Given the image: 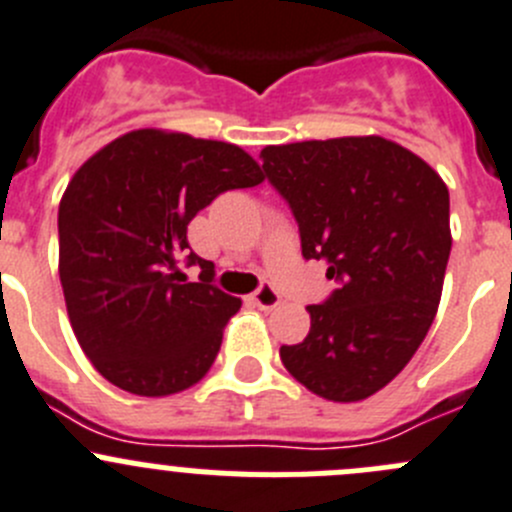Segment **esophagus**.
Wrapping results in <instances>:
<instances>
[{"instance_id": "esophagus-1", "label": "esophagus", "mask_w": 512, "mask_h": 512, "mask_svg": "<svg viewBox=\"0 0 512 512\" xmlns=\"http://www.w3.org/2000/svg\"><path fill=\"white\" fill-rule=\"evenodd\" d=\"M251 301L259 306L261 311H271L281 304V294L271 284H264L259 291H256V294L251 296Z\"/></svg>"}]
</instances>
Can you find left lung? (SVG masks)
I'll return each instance as SVG.
<instances>
[{
    "label": "left lung",
    "instance_id": "8db88e82",
    "mask_svg": "<svg viewBox=\"0 0 512 512\" xmlns=\"http://www.w3.org/2000/svg\"><path fill=\"white\" fill-rule=\"evenodd\" d=\"M264 178L299 223L304 259L339 289L306 306L311 329L281 362L332 402L392 382L437 314L450 259V193L412 150L379 135L266 145Z\"/></svg>",
    "mask_w": 512,
    "mask_h": 512
}]
</instances>
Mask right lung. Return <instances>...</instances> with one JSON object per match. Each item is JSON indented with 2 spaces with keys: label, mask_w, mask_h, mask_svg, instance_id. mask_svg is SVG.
Instances as JSON below:
<instances>
[{
  "label": "right lung",
  "mask_w": 512,
  "mask_h": 512,
  "mask_svg": "<svg viewBox=\"0 0 512 512\" xmlns=\"http://www.w3.org/2000/svg\"><path fill=\"white\" fill-rule=\"evenodd\" d=\"M261 180L238 145L155 128L120 135L72 175L57 213L60 281L72 332L107 382L165 397L206 377L241 299L211 284L188 223ZM180 252L202 266L198 282L179 274Z\"/></svg>",
  "instance_id": "1"
}]
</instances>
